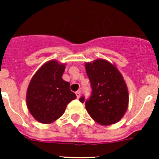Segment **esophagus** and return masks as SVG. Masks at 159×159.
<instances>
[{
  "instance_id": "obj_1",
  "label": "esophagus",
  "mask_w": 159,
  "mask_h": 159,
  "mask_svg": "<svg viewBox=\"0 0 159 159\" xmlns=\"http://www.w3.org/2000/svg\"><path fill=\"white\" fill-rule=\"evenodd\" d=\"M75 94H76L77 98H79L80 96H81V91H77L76 92H75Z\"/></svg>"
}]
</instances>
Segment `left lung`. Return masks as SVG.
Here are the masks:
<instances>
[{"instance_id": "8db88e82", "label": "left lung", "mask_w": 159, "mask_h": 159, "mask_svg": "<svg viewBox=\"0 0 159 159\" xmlns=\"http://www.w3.org/2000/svg\"><path fill=\"white\" fill-rule=\"evenodd\" d=\"M85 69L91 82L89 98L81 96L79 101L85 103L91 118L102 125L118 122L129 105L127 86L115 65L103 59L86 63Z\"/></svg>"}]
</instances>
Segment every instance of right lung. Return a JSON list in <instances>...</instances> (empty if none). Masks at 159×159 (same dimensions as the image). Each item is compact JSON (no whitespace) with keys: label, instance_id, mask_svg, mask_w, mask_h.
Listing matches in <instances>:
<instances>
[{"label":"right lung","instance_id":"1","mask_svg":"<svg viewBox=\"0 0 159 159\" xmlns=\"http://www.w3.org/2000/svg\"><path fill=\"white\" fill-rule=\"evenodd\" d=\"M65 65L50 61L34 74L27 91V105L32 116L49 124L60 118L67 105L76 98L70 83L62 79Z\"/></svg>","mask_w":159,"mask_h":159}]
</instances>
